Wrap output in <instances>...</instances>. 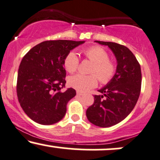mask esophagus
<instances>
[{"label":"esophagus","mask_w":160,"mask_h":160,"mask_svg":"<svg viewBox=\"0 0 160 160\" xmlns=\"http://www.w3.org/2000/svg\"><path fill=\"white\" fill-rule=\"evenodd\" d=\"M77 95H78V96H82V95H84V93H82V92L77 91Z\"/></svg>","instance_id":"esophagus-1"}]
</instances>
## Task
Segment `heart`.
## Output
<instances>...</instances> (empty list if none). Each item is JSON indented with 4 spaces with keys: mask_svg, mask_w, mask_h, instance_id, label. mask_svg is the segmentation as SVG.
<instances>
[{
    "mask_svg": "<svg viewBox=\"0 0 160 160\" xmlns=\"http://www.w3.org/2000/svg\"><path fill=\"white\" fill-rule=\"evenodd\" d=\"M84 55L93 63L90 73L91 75L77 74L69 77L68 83L70 87L79 92H86L98 84V78L102 84H108L113 79L117 72V66L108 59V54L102 47L93 46L83 51ZM66 70L73 73L78 69L79 60L76 53L70 51L63 61Z\"/></svg>",
    "mask_w": 160,
    "mask_h": 160,
    "instance_id": "obj_1",
    "label": "heart"
}]
</instances>
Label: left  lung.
Returning <instances> with one entry per match:
<instances>
[{
    "mask_svg": "<svg viewBox=\"0 0 160 160\" xmlns=\"http://www.w3.org/2000/svg\"><path fill=\"white\" fill-rule=\"evenodd\" d=\"M108 46L118 61L113 79L94 95V103L86 111L91 123L109 127L125 119L136 106L141 92L142 72L136 58L127 47L116 42L95 41Z\"/></svg>",
    "mask_w": 160,
    "mask_h": 160,
    "instance_id": "1",
    "label": "left lung"
}]
</instances>
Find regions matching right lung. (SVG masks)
<instances>
[{
    "mask_svg": "<svg viewBox=\"0 0 160 160\" xmlns=\"http://www.w3.org/2000/svg\"><path fill=\"white\" fill-rule=\"evenodd\" d=\"M84 41L47 40L31 48L21 61L16 93L25 114L39 124L51 125L64 117L67 102L76 95L65 87L63 61L67 54Z\"/></svg>",
    "mask_w": 160,
    "mask_h": 160,
    "instance_id": "add662e5",
    "label": "right lung"
}]
</instances>
